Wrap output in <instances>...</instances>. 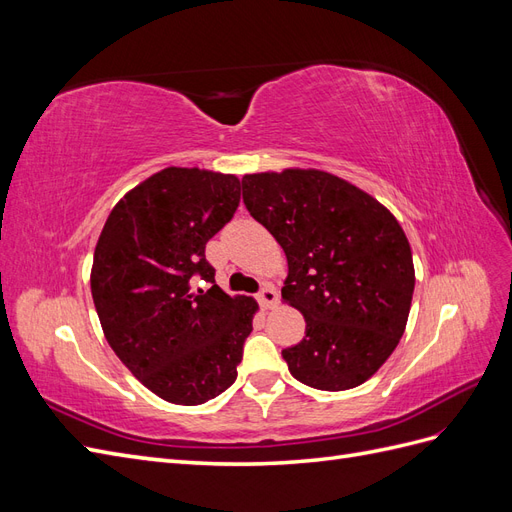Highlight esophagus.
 Wrapping results in <instances>:
<instances>
[{
    "instance_id": "esophagus-1",
    "label": "esophagus",
    "mask_w": 512,
    "mask_h": 512,
    "mask_svg": "<svg viewBox=\"0 0 512 512\" xmlns=\"http://www.w3.org/2000/svg\"><path fill=\"white\" fill-rule=\"evenodd\" d=\"M258 303L262 309H273L277 303H280V294H277V290L273 286L267 284L258 292Z\"/></svg>"
}]
</instances>
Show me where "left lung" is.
<instances>
[{
	"mask_svg": "<svg viewBox=\"0 0 512 512\" xmlns=\"http://www.w3.org/2000/svg\"><path fill=\"white\" fill-rule=\"evenodd\" d=\"M252 218L282 245V299L305 318V337L282 350L290 374L320 391L369 380L406 331L412 250L395 215L356 185L316 168L241 179Z\"/></svg>",
	"mask_w": 512,
	"mask_h": 512,
	"instance_id": "left-lung-1",
	"label": "left lung"
}]
</instances>
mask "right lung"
I'll return each instance as SVG.
<instances>
[{
	"label": "right lung",
	"mask_w": 512,
	"mask_h": 512,
	"mask_svg": "<svg viewBox=\"0 0 512 512\" xmlns=\"http://www.w3.org/2000/svg\"><path fill=\"white\" fill-rule=\"evenodd\" d=\"M239 198L235 175L168 166L123 196L100 232L91 297L106 342L170 404H205L237 380L258 303L215 284L205 245ZM200 279L212 288L196 289Z\"/></svg>",
	"instance_id": "right-lung-1"
}]
</instances>
